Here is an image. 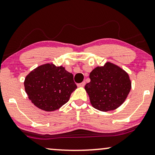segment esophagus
I'll return each mask as SVG.
<instances>
[{
	"label": "esophagus",
	"instance_id": "34e87169",
	"mask_svg": "<svg viewBox=\"0 0 155 155\" xmlns=\"http://www.w3.org/2000/svg\"><path fill=\"white\" fill-rule=\"evenodd\" d=\"M85 81L82 82L81 83L78 84V87H84V86H85Z\"/></svg>",
	"mask_w": 155,
	"mask_h": 155
}]
</instances>
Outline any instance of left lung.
Returning a JSON list of instances; mask_svg holds the SVG:
<instances>
[{"mask_svg": "<svg viewBox=\"0 0 155 155\" xmlns=\"http://www.w3.org/2000/svg\"><path fill=\"white\" fill-rule=\"evenodd\" d=\"M90 82L85 86L92 105L100 111L115 110L124 102L131 90V81L124 70L107 63L90 74Z\"/></svg>", "mask_w": 155, "mask_h": 155, "instance_id": "left-lung-1", "label": "left lung"}]
</instances>
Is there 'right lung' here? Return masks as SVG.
Returning a JSON list of instances; mask_svg holds the SVG:
<instances>
[{"label":"right lung","mask_w":155,"mask_h":155,"mask_svg":"<svg viewBox=\"0 0 155 155\" xmlns=\"http://www.w3.org/2000/svg\"><path fill=\"white\" fill-rule=\"evenodd\" d=\"M24 86L29 99L36 107L51 112L68 102L77 88L73 75L65 68L53 64L41 65L26 76Z\"/></svg>","instance_id":"right-lung-1"}]
</instances>
